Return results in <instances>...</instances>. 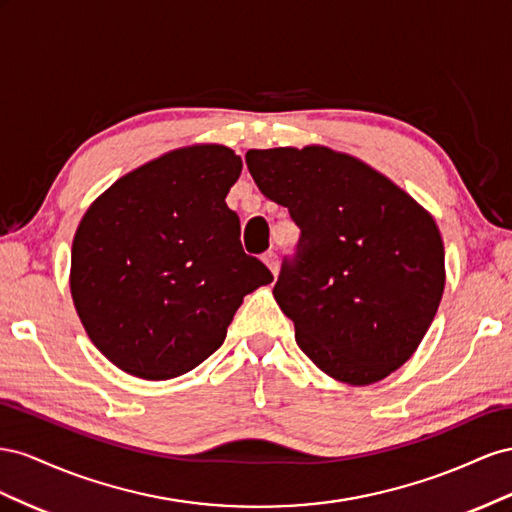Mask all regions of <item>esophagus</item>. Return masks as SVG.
Returning <instances> with one entry per match:
<instances>
[{
  "label": "esophagus",
  "instance_id": "34e87169",
  "mask_svg": "<svg viewBox=\"0 0 512 512\" xmlns=\"http://www.w3.org/2000/svg\"><path fill=\"white\" fill-rule=\"evenodd\" d=\"M261 259H264V264H266V266L270 268V272L276 276V272H279V255H276L274 251H268Z\"/></svg>",
  "mask_w": 512,
  "mask_h": 512
}]
</instances>
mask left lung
I'll return each instance as SVG.
<instances>
[{
  "label": "left lung",
  "instance_id": "8db88e82",
  "mask_svg": "<svg viewBox=\"0 0 512 512\" xmlns=\"http://www.w3.org/2000/svg\"><path fill=\"white\" fill-rule=\"evenodd\" d=\"M246 165L302 229L298 257L272 289L302 352L349 386L403 367L446 285L433 216L384 173L326 145L248 150Z\"/></svg>",
  "mask_w": 512,
  "mask_h": 512
}]
</instances>
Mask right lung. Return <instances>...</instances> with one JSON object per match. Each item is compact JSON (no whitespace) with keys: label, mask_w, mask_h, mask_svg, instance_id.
<instances>
[{"label":"right lung","mask_w":512,"mask_h":512,"mask_svg":"<svg viewBox=\"0 0 512 512\" xmlns=\"http://www.w3.org/2000/svg\"><path fill=\"white\" fill-rule=\"evenodd\" d=\"M240 171L225 145H188L122 175L83 214L72 302L124 373L160 382L193 371L223 345L244 296L272 283L225 203Z\"/></svg>","instance_id":"right-lung-1"}]
</instances>
